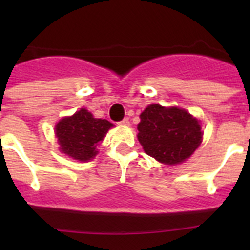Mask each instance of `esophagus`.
I'll list each match as a JSON object with an SVG mask.
<instances>
[{"label":"esophagus","instance_id":"obj_1","mask_svg":"<svg viewBox=\"0 0 250 250\" xmlns=\"http://www.w3.org/2000/svg\"><path fill=\"white\" fill-rule=\"evenodd\" d=\"M118 125H125V127H127V125H129V120H128L127 117H125V118H123L122 121H120V122H118Z\"/></svg>","mask_w":250,"mask_h":250}]
</instances>
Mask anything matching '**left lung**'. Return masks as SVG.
<instances>
[{
    "mask_svg": "<svg viewBox=\"0 0 250 250\" xmlns=\"http://www.w3.org/2000/svg\"><path fill=\"white\" fill-rule=\"evenodd\" d=\"M140 118L138 139L148 156L165 165L184 162L202 141L200 123L185 110L151 104Z\"/></svg>",
    "mask_w": 250,
    "mask_h": 250,
    "instance_id": "left-lung-1",
    "label": "left lung"
}]
</instances>
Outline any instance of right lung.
Returning a JSON list of instances; mask_svg holds the SVG:
<instances>
[{
	"label": "right lung",
	"instance_id": "obj_1",
	"mask_svg": "<svg viewBox=\"0 0 250 250\" xmlns=\"http://www.w3.org/2000/svg\"><path fill=\"white\" fill-rule=\"evenodd\" d=\"M107 120L94 118L88 110L81 109L65 117L55 127V134L64 153L78 161H89L98 153L97 146L112 127Z\"/></svg>",
	"mask_w": 250,
	"mask_h": 250
}]
</instances>
